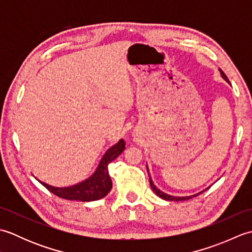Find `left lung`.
<instances>
[{
	"label": "left lung",
	"instance_id": "obj_1",
	"mask_svg": "<svg viewBox=\"0 0 252 252\" xmlns=\"http://www.w3.org/2000/svg\"><path fill=\"white\" fill-rule=\"evenodd\" d=\"M219 71H220V73H221V77L225 80L226 82H229L228 81V79H227V77L225 76V73H224L221 69H219ZM146 168H147V171H148V175H149V183H151V187H152V189L155 191V194H156L158 197H160L161 198V199H164V200H168V201H182V200H189V199H190V198H192V197H196V196H198L199 194H201V192L203 191H199V192H197V194H195V195H190V196H172V195H169V194H165V192H163L162 190H160L159 189H157L156 187V185L154 184V182H153V180H152V176H151V174H149V170H148V167H147V164H146ZM209 187H207L206 189H208ZM205 189V190H206Z\"/></svg>",
	"mask_w": 252,
	"mask_h": 252
}]
</instances>
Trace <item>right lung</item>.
<instances>
[{
	"label": "right lung",
	"instance_id": "add662e5",
	"mask_svg": "<svg viewBox=\"0 0 252 252\" xmlns=\"http://www.w3.org/2000/svg\"><path fill=\"white\" fill-rule=\"evenodd\" d=\"M126 143L121 140L111 146L105 153L103 158L94 171V173L80 183L66 187H56L37 180L53 194L68 200L94 201L107 196L112 187V182L108 174V164L125 151Z\"/></svg>",
	"mask_w": 252,
	"mask_h": 252
}]
</instances>
